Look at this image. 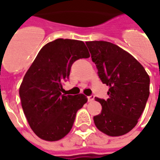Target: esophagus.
<instances>
[{"instance_id":"obj_1","label":"esophagus","mask_w":160,"mask_h":160,"mask_svg":"<svg viewBox=\"0 0 160 160\" xmlns=\"http://www.w3.org/2000/svg\"><path fill=\"white\" fill-rule=\"evenodd\" d=\"M87 98H88V102H92L94 100V95H91Z\"/></svg>"}]
</instances>
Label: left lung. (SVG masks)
Listing matches in <instances>:
<instances>
[{
	"label": "left lung",
	"instance_id": "1",
	"mask_svg": "<svg viewBox=\"0 0 160 160\" xmlns=\"http://www.w3.org/2000/svg\"><path fill=\"white\" fill-rule=\"evenodd\" d=\"M101 81L109 88L107 100L95 98L102 105L93 118L98 130L110 136H121L137 124L149 97L150 78L130 54L105 41L86 42Z\"/></svg>",
	"mask_w": 160,
	"mask_h": 160
}]
</instances>
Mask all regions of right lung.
<instances>
[{
  "label": "right lung",
  "instance_id": "obj_1",
  "mask_svg": "<svg viewBox=\"0 0 160 160\" xmlns=\"http://www.w3.org/2000/svg\"><path fill=\"white\" fill-rule=\"evenodd\" d=\"M90 54L84 42L58 38L48 42L24 76L19 97L24 114L39 138L56 141L66 136L73 127L78 110L87 102L84 94H62L76 60Z\"/></svg>",
  "mask_w": 160,
  "mask_h": 160
}]
</instances>
